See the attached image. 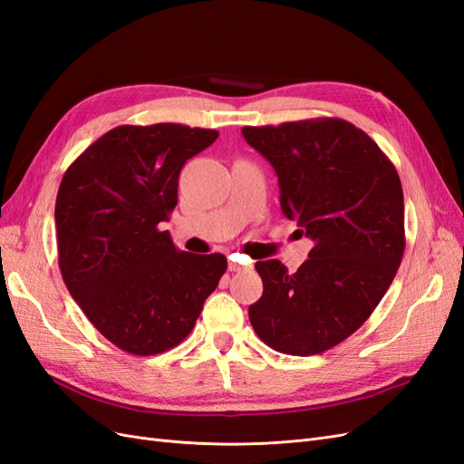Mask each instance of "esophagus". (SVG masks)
Wrapping results in <instances>:
<instances>
[{"label":"esophagus","mask_w":464,"mask_h":464,"mask_svg":"<svg viewBox=\"0 0 464 464\" xmlns=\"http://www.w3.org/2000/svg\"><path fill=\"white\" fill-rule=\"evenodd\" d=\"M228 271L230 273H240V271H251V265H244L236 259V256L228 257Z\"/></svg>","instance_id":"1"}]
</instances>
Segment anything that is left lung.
<instances>
[{
  "label": "left lung",
  "instance_id": "obj_1",
  "mask_svg": "<svg viewBox=\"0 0 464 464\" xmlns=\"http://www.w3.org/2000/svg\"><path fill=\"white\" fill-rule=\"evenodd\" d=\"M278 176L280 208L314 240L304 265L257 261L263 296L249 305L259 339L312 356L336 346L373 314L404 254L397 168L346 120L315 118L242 130Z\"/></svg>",
  "mask_w": 464,
  "mask_h": 464
}]
</instances>
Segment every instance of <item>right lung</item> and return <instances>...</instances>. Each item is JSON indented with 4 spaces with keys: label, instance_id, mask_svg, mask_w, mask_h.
<instances>
[{
    "label": "right lung",
    "instance_id": "add662e5",
    "mask_svg": "<svg viewBox=\"0 0 464 464\" xmlns=\"http://www.w3.org/2000/svg\"><path fill=\"white\" fill-rule=\"evenodd\" d=\"M217 137L181 123L118 125L62 178L55 237L63 283L123 353L178 346L227 271L224 256L188 254L160 230L178 205L181 168Z\"/></svg>",
    "mask_w": 464,
    "mask_h": 464
}]
</instances>
